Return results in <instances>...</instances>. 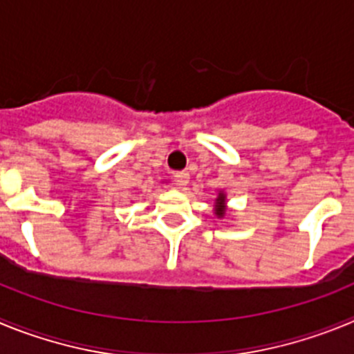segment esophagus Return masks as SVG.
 I'll list each match as a JSON object with an SVG mask.
<instances>
[{
    "mask_svg": "<svg viewBox=\"0 0 354 354\" xmlns=\"http://www.w3.org/2000/svg\"><path fill=\"white\" fill-rule=\"evenodd\" d=\"M174 183L177 187L187 186V183H189V174H187V171H177V174L174 175Z\"/></svg>",
    "mask_w": 354,
    "mask_h": 354,
    "instance_id": "34e87169",
    "label": "esophagus"
}]
</instances>
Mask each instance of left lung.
Here are the masks:
<instances>
[{"mask_svg": "<svg viewBox=\"0 0 354 354\" xmlns=\"http://www.w3.org/2000/svg\"><path fill=\"white\" fill-rule=\"evenodd\" d=\"M225 196L220 195V198H218V202H216V214L218 216H223L225 212Z\"/></svg>", "mask_w": 354, "mask_h": 354, "instance_id": "obj_1", "label": "left lung"}]
</instances>
